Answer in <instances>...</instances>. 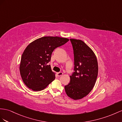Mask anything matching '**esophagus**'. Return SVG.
<instances>
[{"label":"esophagus","instance_id":"obj_1","mask_svg":"<svg viewBox=\"0 0 122 122\" xmlns=\"http://www.w3.org/2000/svg\"><path fill=\"white\" fill-rule=\"evenodd\" d=\"M62 75H63V73H62V72H59V73H57V75L58 77L61 76Z\"/></svg>","mask_w":122,"mask_h":122}]
</instances>
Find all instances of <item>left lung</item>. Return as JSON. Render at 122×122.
Returning a JSON list of instances; mask_svg holds the SVG:
<instances>
[{
	"instance_id": "obj_1",
	"label": "left lung",
	"mask_w": 122,
	"mask_h": 122,
	"mask_svg": "<svg viewBox=\"0 0 122 122\" xmlns=\"http://www.w3.org/2000/svg\"><path fill=\"white\" fill-rule=\"evenodd\" d=\"M74 56V71L70 82L65 86L67 95L74 100L89 94L94 86L98 75V63L92 50L80 40L71 39Z\"/></svg>"
}]
</instances>
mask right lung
I'll list each match as a JSON object with an SVG mask.
<instances>
[{"instance_id": "right-lung-1", "label": "right lung", "mask_w": 122, "mask_h": 122, "mask_svg": "<svg viewBox=\"0 0 122 122\" xmlns=\"http://www.w3.org/2000/svg\"><path fill=\"white\" fill-rule=\"evenodd\" d=\"M68 41L58 36H44L27 46L21 56L20 71L28 88L34 91H41L54 80L55 74L48 65L52 52Z\"/></svg>"}]
</instances>
